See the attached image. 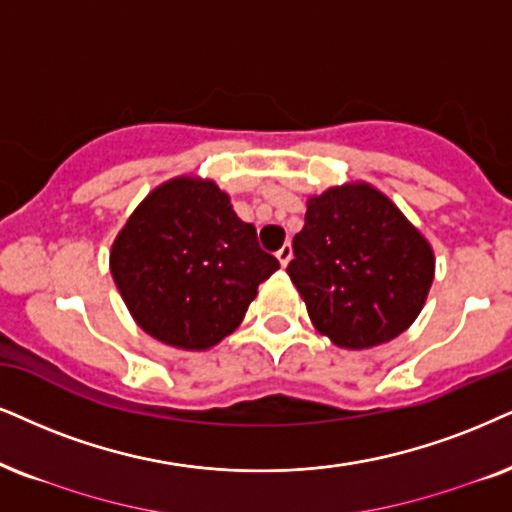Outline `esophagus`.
Wrapping results in <instances>:
<instances>
[{
	"mask_svg": "<svg viewBox=\"0 0 512 512\" xmlns=\"http://www.w3.org/2000/svg\"><path fill=\"white\" fill-rule=\"evenodd\" d=\"M276 260H278V264H281L283 269H286L288 262L293 260V248H290V245H283V248L276 252Z\"/></svg>",
	"mask_w": 512,
	"mask_h": 512,
	"instance_id": "obj_1",
	"label": "esophagus"
}]
</instances>
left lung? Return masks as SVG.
Listing matches in <instances>:
<instances>
[{"label":"left lung","instance_id":"left-lung-1","mask_svg":"<svg viewBox=\"0 0 512 512\" xmlns=\"http://www.w3.org/2000/svg\"><path fill=\"white\" fill-rule=\"evenodd\" d=\"M288 276L314 328L333 345L368 349L418 319L435 252L397 205L366 181L307 198Z\"/></svg>","mask_w":512,"mask_h":512}]
</instances>
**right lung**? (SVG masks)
<instances>
[{"mask_svg":"<svg viewBox=\"0 0 512 512\" xmlns=\"http://www.w3.org/2000/svg\"><path fill=\"white\" fill-rule=\"evenodd\" d=\"M276 269L229 193L193 174L155 186L111 245V274L132 319L186 352L234 333Z\"/></svg>","mask_w":512,"mask_h":512,"instance_id":"obj_1","label":"right lung"}]
</instances>
